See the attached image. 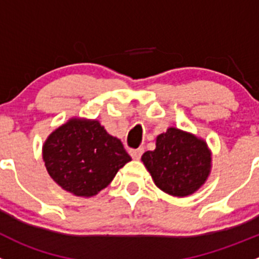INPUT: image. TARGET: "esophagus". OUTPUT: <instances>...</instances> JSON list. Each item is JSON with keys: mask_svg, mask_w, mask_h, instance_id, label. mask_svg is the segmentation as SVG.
Here are the masks:
<instances>
[{"mask_svg": "<svg viewBox=\"0 0 259 259\" xmlns=\"http://www.w3.org/2000/svg\"><path fill=\"white\" fill-rule=\"evenodd\" d=\"M143 152H144V149H143V148H138V149H130L129 150L130 155H132L134 159H139V158L142 157Z\"/></svg>", "mask_w": 259, "mask_h": 259, "instance_id": "1", "label": "esophagus"}]
</instances>
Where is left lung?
<instances>
[{
    "instance_id": "obj_1",
    "label": "left lung",
    "mask_w": 259,
    "mask_h": 259,
    "mask_svg": "<svg viewBox=\"0 0 259 259\" xmlns=\"http://www.w3.org/2000/svg\"><path fill=\"white\" fill-rule=\"evenodd\" d=\"M157 147L143 154L142 160L155 185L172 196H188L206 181L211 154L204 140L169 127L158 135Z\"/></svg>"
}]
</instances>
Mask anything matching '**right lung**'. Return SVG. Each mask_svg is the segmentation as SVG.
Segmentation results:
<instances>
[{
  "label": "right lung",
  "instance_id": "right-lung-1",
  "mask_svg": "<svg viewBox=\"0 0 259 259\" xmlns=\"http://www.w3.org/2000/svg\"><path fill=\"white\" fill-rule=\"evenodd\" d=\"M42 158L50 177L76 196H94L132 160L124 145L94 120H69L49 135Z\"/></svg>",
  "mask_w": 259,
  "mask_h": 259
}]
</instances>
